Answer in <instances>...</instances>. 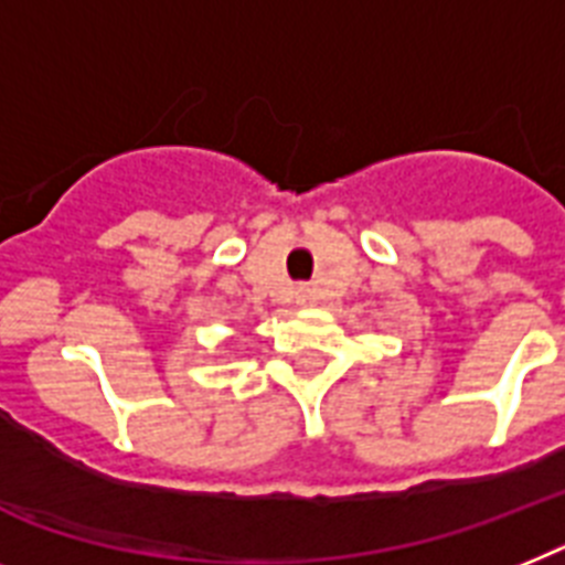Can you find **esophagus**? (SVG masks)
<instances>
[{"mask_svg":"<svg viewBox=\"0 0 565 565\" xmlns=\"http://www.w3.org/2000/svg\"><path fill=\"white\" fill-rule=\"evenodd\" d=\"M297 300H300V302L311 300V291H309V288H300V291H297Z\"/></svg>","mask_w":565,"mask_h":565,"instance_id":"obj_1","label":"esophagus"}]
</instances>
